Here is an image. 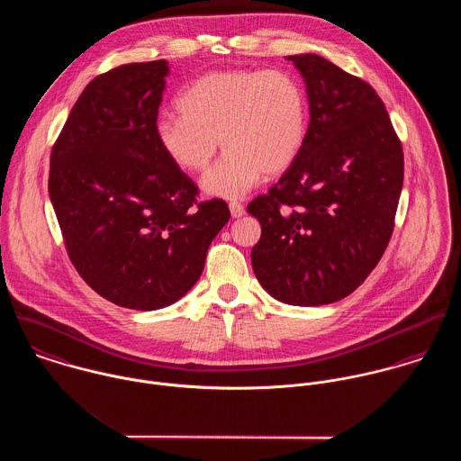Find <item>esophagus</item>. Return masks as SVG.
<instances>
[{
  "mask_svg": "<svg viewBox=\"0 0 461 461\" xmlns=\"http://www.w3.org/2000/svg\"><path fill=\"white\" fill-rule=\"evenodd\" d=\"M229 209H230L232 218H241V216L245 214V205L240 203V202H230V203H229Z\"/></svg>",
  "mask_w": 461,
  "mask_h": 461,
  "instance_id": "34e87169",
  "label": "esophagus"
}]
</instances>
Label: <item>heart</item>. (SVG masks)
<instances>
[{"mask_svg": "<svg viewBox=\"0 0 461 461\" xmlns=\"http://www.w3.org/2000/svg\"><path fill=\"white\" fill-rule=\"evenodd\" d=\"M181 115L156 122L163 154L185 172H202L209 197H243L266 176L285 172L309 131V101L302 83L280 68H227L197 77L177 99Z\"/></svg>", "mask_w": 461, "mask_h": 461, "instance_id": "obj_1", "label": "heart"}]
</instances>
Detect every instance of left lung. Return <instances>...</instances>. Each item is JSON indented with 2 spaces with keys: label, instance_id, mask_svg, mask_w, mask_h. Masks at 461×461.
<instances>
[{
  "label": "left lung",
  "instance_id": "8db88e82",
  "mask_svg": "<svg viewBox=\"0 0 461 461\" xmlns=\"http://www.w3.org/2000/svg\"><path fill=\"white\" fill-rule=\"evenodd\" d=\"M300 70L309 131L296 161L247 211L261 221L252 267L278 302L327 305L382 259L402 188V149L371 85L327 59L285 57Z\"/></svg>",
  "mask_w": 461,
  "mask_h": 461
}]
</instances>
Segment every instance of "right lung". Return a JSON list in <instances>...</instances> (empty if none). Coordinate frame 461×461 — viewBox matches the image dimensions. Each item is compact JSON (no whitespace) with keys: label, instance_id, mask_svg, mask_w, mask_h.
<instances>
[{"label":"right lung","instance_id":"add662e5","mask_svg":"<svg viewBox=\"0 0 461 461\" xmlns=\"http://www.w3.org/2000/svg\"><path fill=\"white\" fill-rule=\"evenodd\" d=\"M168 74L156 60L94 77L51 150L50 198L70 261L97 294L134 311L183 298L230 218L223 200L195 205V183L156 140Z\"/></svg>","mask_w":461,"mask_h":461}]
</instances>
